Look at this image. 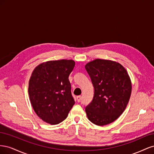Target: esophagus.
<instances>
[{
    "label": "esophagus",
    "instance_id": "1",
    "mask_svg": "<svg viewBox=\"0 0 154 154\" xmlns=\"http://www.w3.org/2000/svg\"><path fill=\"white\" fill-rule=\"evenodd\" d=\"M76 98H77L78 101L80 102V101H81V100H82V96H78L76 97Z\"/></svg>",
    "mask_w": 154,
    "mask_h": 154
}]
</instances>
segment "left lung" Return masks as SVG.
Listing matches in <instances>:
<instances>
[{
	"mask_svg": "<svg viewBox=\"0 0 154 154\" xmlns=\"http://www.w3.org/2000/svg\"><path fill=\"white\" fill-rule=\"evenodd\" d=\"M94 94L85 107L88 119L96 125L114 122L125 110L132 92L128 74L122 65L111 60L96 59L85 65Z\"/></svg>",
	"mask_w": 154,
	"mask_h": 154,
	"instance_id": "left-lung-1",
	"label": "left lung"
}]
</instances>
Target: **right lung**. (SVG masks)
I'll list each match as a JSON object with an SVG mask.
<instances>
[{
    "instance_id": "add662e5",
    "label": "right lung",
    "mask_w": 154,
    "mask_h": 154,
    "mask_svg": "<svg viewBox=\"0 0 154 154\" xmlns=\"http://www.w3.org/2000/svg\"><path fill=\"white\" fill-rule=\"evenodd\" d=\"M74 66L72 60H53L40 64L32 71L29 99L35 113L44 122L51 125L61 123L75 103L69 80Z\"/></svg>"
}]
</instances>
